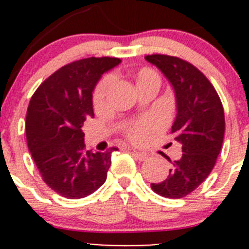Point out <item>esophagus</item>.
Here are the masks:
<instances>
[{
	"label": "esophagus",
	"mask_w": 249,
	"mask_h": 249,
	"mask_svg": "<svg viewBox=\"0 0 249 249\" xmlns=\"http://www.w3.org/2000/svg\"><path fill=\"white\" fill-rule=\"evenodd\" d=\"M132 154L135 155V157L137 158L139 160H145L147 159V154H144V153H141V152H137V150H132Z\"/></svg>",
	"instance_id": "obj_1"
}]
</instances>
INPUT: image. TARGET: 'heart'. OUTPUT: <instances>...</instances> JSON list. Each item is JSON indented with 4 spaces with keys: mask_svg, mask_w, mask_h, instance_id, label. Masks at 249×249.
Segmentation results:
<instances>
[{
    "mask_svg": "<svg viewBox=\"0 0 249 249\" xmlns=\"http://www.w3.org/2000/svg\"><path fill=\"white\" fill-rule=\"evenodd\" d=\"M153 76H155V74L153 73L152 71H149V70H144V71H142L140 73L139 82H140V80L144 79V78L153 77ZM109 84H110V78L109 77H106L105 79H102L101 82H100V84L97 85L96 89H95V92H94V102H95V104L99 105V104H101L102 101H104ZM152 126H153L152 122L140 123L139 125H136V126H134L131 130H130V132H129L130 137H131V139L135 140V141L142 140L143 137L145 136V134L148 132V130H150V127H152Z\"/></svg>",
    "mask_w": 249,
    "mask_h": 249,
    "instance_id": "1",
    "label": "heart"
}]
</instances>
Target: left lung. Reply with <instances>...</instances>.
<instances>
[{"mask_svg":"<svg viewBox=\"0 0 249 249\" xmlns=\"http://www.w3.org/2000/svg\"><path fill=\"white\" fill-rule=\"evenodd\" d=\"M144 59L161 71L175 91L177 114L171 134L183 153L173 161L169 177L150 188L160 196L180 199L194 192L214 167L224 139V109L210 80L192 64L160 54Z\"/></svg>","mask_w":249,"mask_h":249,"instance_id":"obj_1","label":"left lung"}]
</instances>
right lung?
Wrapping results in <instances>:
<instances>
[{"instance_id":"obj_1","label":"right lung","mask_w":249,"mask_h":249,"mask_svg":"<svg viewBox=\"0 0 249 249\" xmlns=\"http://www.w3.org/2000/svg\"><path fill=\"white\" fill-rule=\"evenodd\" d=\"M120 62L117 57H88L65 65L31 97L25 124L27 147L46 184L67 199L88 196L106 182L117 148L85 150L82 126L94 117L95 87Z\"/></svg>"}]
</instances>
